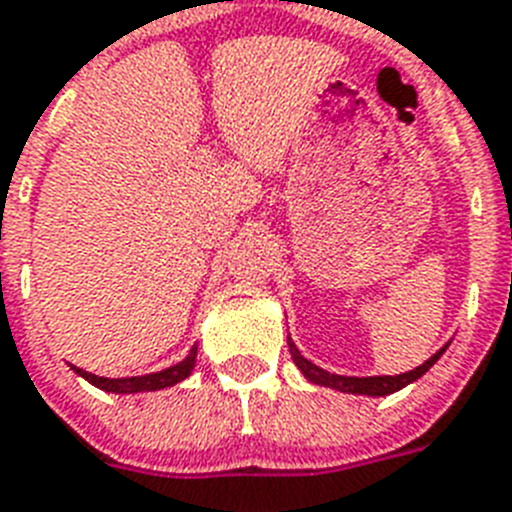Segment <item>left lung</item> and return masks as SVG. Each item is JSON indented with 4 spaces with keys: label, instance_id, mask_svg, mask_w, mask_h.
<instances>
[{
    "label": "left lung",
    "instance_id": "left-lung-1",
    "mask_svg": "<svg viewBox=\"0 0 512 512\" xmlns=\"http://www.w3.org/2000/svg\"><path fill=\"white\" fill-rule=\"evenodd\" d=\"M287 348H290V356H293L295 366L303 371V377L308 382L322 384V387H332V390L350 392V395H369V398H382V395H392V392L403 390L405 384L416 382L418 377H424L426 371L432 369L434 363L439 361V356L445 353V348L437 350L429 361H424L421 366H416L413 371H405L398 377H342V374H329V371L319 369L316 363H311L308 358L301 356V350L295 348V342L287 337Z\"/></svg>",
    "mask_w": 512,
    "mask_h": 512
}]
</instances>
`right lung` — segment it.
I'll list each match as a JSON object with an SVG mask.
<instances>
[{"mask_svg": "<svg viewBox=\"0 0 512 512\" xmlns=\"http://www.w3.org/2000/svg\"><path fill=\"white\" fill-rule=\"evenodd\" d=\"M196 353L198 348L193 345L190 348L188 356L183 358L180 363L170 366V369L154 371V374H143V377H125V379H109V377H96L91 371L75 369L78 377H83L86 382H91L94 387L104 392H114V395H133V392H154V390H164V387H172V384L183 382L185 377H190V371L196 366Z\"/></svg>", "mask_w": 512, "mask_h": 512, "instance_id": "right-lung-1", "label": "right lung"}]
</instances>
